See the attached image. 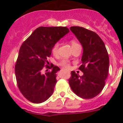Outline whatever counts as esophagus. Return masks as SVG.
I'll use <instances>...</instances> for the list:
<instances>
[{"label":"esophagus","mask_w":123,"mask_h":123,"mask_svg":"<svg viewBox=\"0 0 123 123\" xmlns=\"http://www.w3.org/2000/svg\"><path fill=\"white\" fill-rule=\"evenodd\" d=\"M61 71H64V69H62V70H61Z\"/></svg>","instance_id":"obj_1"}]
</instances>
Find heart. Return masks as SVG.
<instances>
[{
  "instance_id": "obj_1",
  "label": "heart",
  "mask_w": 123,
  "mask_h": 123,
  "mask_svg": "<svg viewBox=\"0 0 123 123\" xmlns=\"http://www.w3.org/2000/svg\"><path fill=\"white\" fill-rule=\"evenodd\" d=\"M79 45V44L77 43L76 41H71V47H74L76 46V45ZM58 43H56L55 45H54L53 47V48H52V53L54 54H56L58 52ZM60 65L61 66H62L63 67L65 68H69L70 67V64L68 62V61H66V60H63L62 61L60 62Z\"/></svg>"
}]
</instances>
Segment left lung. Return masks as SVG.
I'll return each mask as SVG.
<instances>
[{
	"instance_id": "left-lung-1",
	"label": "left lung",
	"mask_w": 123,
	"mask_h": 123,
	"mask_svg": "<svg viewBox=\"0 0 123 123\" xmlns=\"http://www.w3.org/2000/svg\"><path fill=\"white\" fill-rule=\"evenodd\" d=\"M83 48L80 76L71 71L69 86L78 96L92 98L100 93L105 84L109 69V56L105 44L95 32L82 27H70Z\"/></svg>"
}]
</instances>
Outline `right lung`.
I'll list each match as a JSON object with an SVG mask.
<instances>
[{"instance_id":"right-lung-1","label":"right lung","mask_w":123,"mask_h":123,"mask_svg":"<svg viewBox=\"0 0 123 123\" xmlns=\"http://www.w3.org/2000/svg\"><path fill=\"white\" fill-rule=\"evenodd\" d=\"M69 32L67 27H39L19 49L15 72L19 91L25 98L34 104L45 102L52 95L59 70L52 65V71L42 73L54 45Z\"/></svg>"}]
</instances>
